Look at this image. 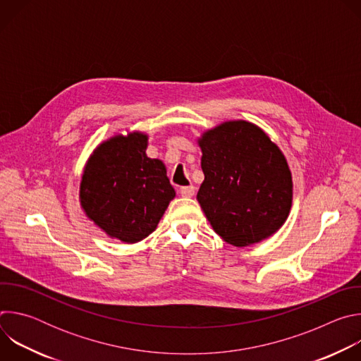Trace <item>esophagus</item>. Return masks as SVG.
<instances>
[{
  "label": "esophagus",
  "mask_w": 361,
  "mask_h": 361,
  "mask_svg": "<svg viewBox=\"0 0 361 361\" xmlns=\"http://www.w3.org/2000/svg\"><path fill=\"white\" fill-rule=\"evenodd\" d=\"M194 191H195V187L194 185H187V187H181L180 188V194L183 197H192L194 195Z\"/></svg>",
  "instance_id": "34e87169"
}]
</instances>
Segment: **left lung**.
<instances>
[{
  "label": "left lung",
  "instance_id": "1",
  "mask_svg": "<svg viewBox=\"0 0 361 361\" xmlns=\"http://www.w3.org/2000/svg\"><path fill=\"white\" fill-rule=\"evenodd\" d=\"M204 181L197 200L214 231L244 247L274 234L288 217L291 173L280 148L247 121H228L198 141Z\"/></svg>",
  "mask_w": 361,
  "mask_h": 361
}]
</instances>
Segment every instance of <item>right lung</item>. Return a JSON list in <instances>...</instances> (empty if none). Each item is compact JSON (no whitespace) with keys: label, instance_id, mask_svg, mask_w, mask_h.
I'll return each instance as SVG.
<instances>
[{"label":"right lung","instance_id":"right-lung-1","mask_svg":"<svg viewBox=\"0 0 361 361\" xmlns=\"http://www.w3.org/2000/svg\"><path fill=\"white\" fill-rule=\"evenodd\" d=\"M147 135L133 133L102 142L81 181L87 216L109 235L137 243L156 230L176 191L160 160L145 156Z\"/></svg>","mask_w":361,"mask_h":361}]
</instances>
